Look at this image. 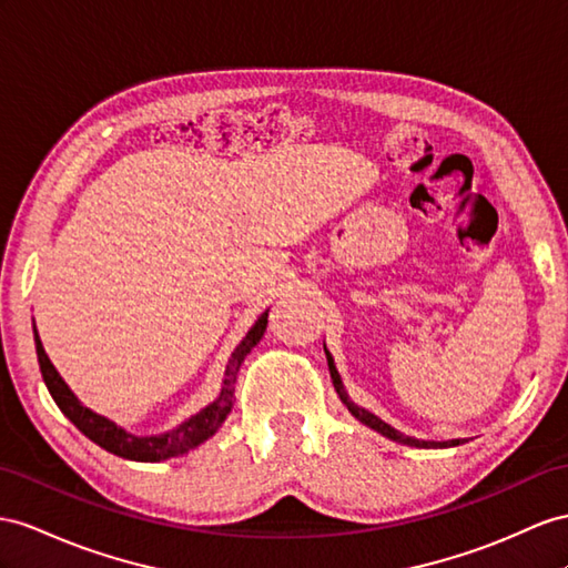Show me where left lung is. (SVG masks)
Instances as JSON below:
<instances>
[{"label": "left lung", "mask_w": 568, "mask_h": 568, "mask_svg": "<svg viewBox=\"0 0 568 568\" xmlns=\"http://www.w3.org/2000/svg\"><path fill=\"white\" fill-rule=\"evenodd\" d=\"M324 351H326V347H324ZM326 359H328V372H331L333 386H336L341 400L345 403V408L351 410V413L359 419L362 425H367V427H372L374 432H379V434L388 436L390 442H398V444H405V446H415V448H448V446H458V444H463V439H450V442H423V439H415V436H405L403 432H398V429H394L390 425H386L384 419H379V417H376L374 413H369V410H365V408H359V405H355V403L351 400V396H347V390L343 388L341 374H338L336 365H333V357L328 355V351H326Z\"/></svg>", "instance_id": "left-lung-1"}]
</instances>
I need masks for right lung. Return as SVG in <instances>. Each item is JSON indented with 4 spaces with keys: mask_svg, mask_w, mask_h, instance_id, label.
Masks as SVG:
<instances>
[{
    "mask_svg": "<svg viewBox=\"0 0 568 568\" xmlns=\"http://www.w3.org/2000/svg\"><path fill=\"white\" fill-rule=\"evenodd\" d=\"M266 324H268V310L256 318V324L250 328V333H246L242 343L235 347V353H232V357L227 359L223 388H221V394H217V398L211 405H206L203 410H199L196 415L184 419L180 427H174L165 434H155V436L129 434L126 429L114 425L112 419L98 415L91 408L81 405V400L71 394V388L64 384L60 372L54 369L50 357L45 355V347H42V343H40L36 326H33V333H36V351H38L42 379H45V386L50 390V396L54 398L57 408H60L71 419V423L77 425V429L89 436L93 444L110 450V454H114V456L126 458V460L158 463V460L180 456V454H186V450L196 448L225 423V417L230 415L232 405H235L237 372L242 367L244 357L252 353V347L261 338H264Z\"/></svg>",
    "mask_w": 568,
    "mask_h": 568,
    "instance_id": "add662e5",
    "label": "right lung"
}]
</instances>
